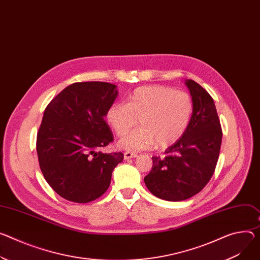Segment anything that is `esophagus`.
<instances>
[{"mask_svg": "<svg viewBox=\"0 0 260 260\" xmlns=\"http://www.w3.org/2000/svg\"><path fill=\"white\" fill-rule=\"evenodd\" d=\"M137 155H138V154L135 153V152H131V151L124 152V158H125V159H129V158H132V157H136Z\"/></svg>", "mask_w": 260, "mask_h": 260, "instance_id": "1", "label": "esophagus"}]
</instances>
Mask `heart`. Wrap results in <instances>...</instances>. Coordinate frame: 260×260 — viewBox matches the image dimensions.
Instances as JSON below:
<instances>
[{"instance_id": "obj_1", "label": "heart", "mask_w": 260, "mask_h": 260, "mask_svg": "<svg viewBox=\"0 0 260 260\" xmlns=\"http://www.w3.org/2000/svg\"><path fill=\"white\" fill-rule=\"evenodd\" d=\"M193 100L184 91L166 86H143L135 89L126 104L114 103L106 119L117 136H125L139 119L140 127L120 140L119 146L127 150L169 147L183 137L191 122Z\"/></svg>"}]
</instances>
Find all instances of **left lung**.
<instances>
[{
    "label": "left lung",
    "instance_id": "obj_1",
    "mask_svg": "<svg viewBox=\"0 0 260 260\" xmlns=\"http://www.w3.org/2000/svg\"><path fill=\"white\" fill-rule=\"evenodd\" d=\"M193 100V114L183 137L152 156V168L144 177L157 198L182 201L198 194L215 172L222 143V127L214 100L193 80L185 82Z\"/></svg>",
    "mask_w": 260,
    "mask_h": 260
}]
</instances>
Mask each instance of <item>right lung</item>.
<instances>
[{"label":"right lung","instance_id":"obj_1","mask_svg":"<svg viewBox=\"0 0 260 260\" xmlns=\"http://www.w3.org/2000/svg\"><path fill=\"white\" fill-rule=\"evenodd\" d=\"M117 94L107 82H79L45 108L36 140L38 161L62 198L87 203L108 190L114 168L123 159L122 152L100 151L114 141L105 116Z\"/></svg>","mask_w":260,"mask_h":260}]
</instances>
